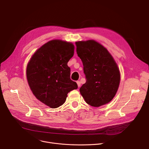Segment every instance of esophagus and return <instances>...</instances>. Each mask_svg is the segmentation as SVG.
I'll list each match as a JSON object with an SVG mask.
<instances>
[{"instance_id":"esophagus-1","label":"esophagus","mask_w":149,"mask_h":149,"mask_svg":"<svg viewBox=\"0 0 149 149\" xmlns=\"http://www.w3.org/2000/svg\"><path fill=\"white\" fill-rule=\"evenodd\" d=\"M77 85H78V87H79L81 86V82H80V81H77Z\"/></svg>"}]
</instances>
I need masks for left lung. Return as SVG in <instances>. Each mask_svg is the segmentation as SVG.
Masks as SVG:
<instances>
[{"instance_id": "8db88e82", "label": "left lung", "mask_w": 149, "mask_h": 149, "mask_svg": "<svg viewBox=\"0 0 149 149\" xmlns=\"http://www.w3.org/2000/svg\"><path fill=\"white\" fill-rule=\"evenodd\" d=\"M75 45L86 78L79 88L81 94L93 107L109 103L115 96L120 81L116 62L107 49L94 40L76 42Z\"/></svg>"}]
</instances>
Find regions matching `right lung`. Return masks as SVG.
<instances>
[{
    "instance_id": "1",
    "label": "right lung",
    "mask_w": 149,
    "mask_h": 149,
    "mask_svg": "<svg viewBox=\"0 0 149 149\" xmlns=\"http://www.w3.org/2000/svg\"><path fill=\"white\" fill-rule=\"evenodd\" d=\"M74 45L61 40H52L42 45L28 63L26 77L33 95L51 108L65 102L69 92L78 88L71 79L67 63L73 56Z\"/></svg>"
}]
</instances>
